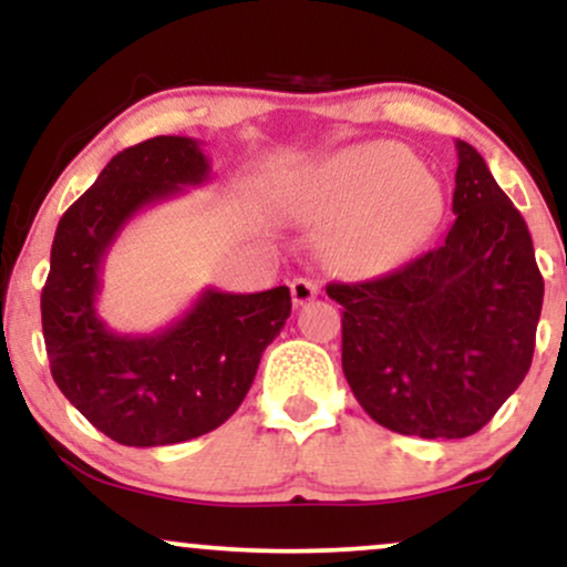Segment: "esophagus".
Returning <instances> with one entry per match:
<instances>
[{
  "mask_svg": "<svg viewBox=\"0 0 567 567\" xmlns=\"http://www.w3.org/2000/svg\"><path fill=\"white\" fill-rule=\"evenodd\" d=\"M290 296H292V306L309 303L311 298L317 296V285L311 282V279H306V277L292 279V282H290Z\"/></svg>",
  "mask_w": 567,
  "mask_h": 567,
  "instance_id": "1",
  "label": "esophagus"
}]
</instances>
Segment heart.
Returning <instances> with one entry per match:
<instances>
[{"mask_svg": "<svg viewBox=\"0 0 567 567\" xmlns=\"http://www.w3.org/2000/svg\"><path fill=\"white\" fill-rule=\"evenodd\" d=\"M296 207L333 220L324 237L330 261L351 275H381L413 250L442 216V188L400 143L373 141L324 159Z\"/></svg>", "mask_w": 567, "mask_h": 567, "instance_id": "heart-1", "label": "heart"}]
</instances>
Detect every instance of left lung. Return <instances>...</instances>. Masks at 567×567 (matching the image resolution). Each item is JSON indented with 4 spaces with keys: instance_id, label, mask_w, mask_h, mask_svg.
Listing matches in <instances>:
<instances>
[{
    "instance_id": "1",
    "label": "left lung",
    "mask_w": 567,
    "mask_h": 567,
    "mask_svg": "<svg viewBox=\"0 0 567 567\" xmlns=\"http://www.w3.org/2000/svg\"><path fill=\"white\" fill-rule=\"evenodd\" d=\"M453 216L421 258L370 279L328 285L343 306L341 362L365 413L396 434L480 432L528 375L544 277L525 218L485 159L455 141Z\"/></svg>"
}]
</instances>
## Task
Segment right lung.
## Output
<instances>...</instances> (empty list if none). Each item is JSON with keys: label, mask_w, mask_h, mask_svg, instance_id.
Listing matches in <instances>:
<instances>
[{"label": "right lung", "mask_w": 567, "mask_h": 567, "mask_svg": "<svg viewBox=\"0 0 567 567\" xmlns=\"http://www.w3.org/2000/svg\"><path fill=\"white\" fill-rule=\"evenodd\" d=\"M210 181L199 141L157 135L125 148L63 213L42 288L50 373L97 432L130 447L213 432L243 405L264 349L290 317L285 285L202 290L184 317L148 336H120L97 315L101 271L127 220Z\"/></svg>", "instance_id": "right-lung-1"}]
</instances>
